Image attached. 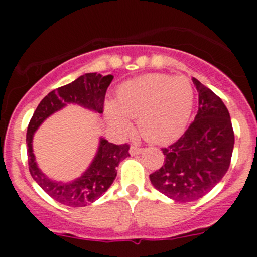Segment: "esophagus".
<instances>
[{
  "mask_svg": "<svg viewBox=\"0 0 257 257\" xmlns=\"http://www.w3.org/2000/svg\"><path fill=\"white\" fill-rule=\"evenodd\" d=\"M142 152H143V148L134 147V145H132L131 149H129V153H131V155H138V154H141Z\"/></svg>",
  "mask_w": 257,
  "mask_h": 257,
  "instance_id": "1",
  "label": "esophagus"
}]
</instances>
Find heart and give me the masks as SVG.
Segmentation results:
<instances>
[{"label": "heart", "mask_w": 257, "mask_h": 257, "mask_svg": "<svg viewBox=\"0 0 257 257\" xmlns=\"http://www.w3.org/2000/svg\"><path fill=\"white\" fill-rule=\"evenodd\" d=\"M194 88L186 77L150 73L124 83L115 102L105 107V118L116 132L131 131V119L145 141L167 144L184 133L194 107Z\"/></svg>", "instance_id": "1"}]
</instances>
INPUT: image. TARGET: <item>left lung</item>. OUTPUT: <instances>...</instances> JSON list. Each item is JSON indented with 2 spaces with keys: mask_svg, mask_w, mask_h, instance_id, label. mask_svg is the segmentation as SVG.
Here are the masks:
<instances>
[{
  "mask_svg": "<svg viewBox=\"0 0 257 257\" xmlns=\"http://www.w3.org/2000/svg\"><path fill=\"white\" fill-rule=\"evenodd\" d=\"M199 109L185 133L163 148L164 165L149 175L153 186L180 203L198 200L220 183L230 167L235 137L222 100L193 78Z\"/></svg>",
  "mask_w": 257,
  "mask_h": 257,
  "instance_id": "1",
  "label": "left lung"
}]
</instances>
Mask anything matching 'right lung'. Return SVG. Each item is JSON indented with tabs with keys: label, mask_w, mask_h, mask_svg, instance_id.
<instances>
[{
	"label": "right lung",
	"mask_w": 257,
	"mask_h": 257,
	"mask_svg": "<svg viewBox=\"0 0 257 257\" xmlns=\"http://www.w3.org/2000/svg\"><path fill=\"white\" fill-rule=\"evenodd\" d=\"M113 78L112 74L85 73L69 84L52 90L41 100L28 124L26 143L31 175L52 199L63 205L82 208L98 200L113 184L119 163L129 157V145H116L100 138L97 153L87 170L74 180L63 183L52 180L38 168L33 154V136L48 116L71 103L103 113L105 92Z\"/></svg>",
	"instance_id": "obj_1"
}]
</instances>
